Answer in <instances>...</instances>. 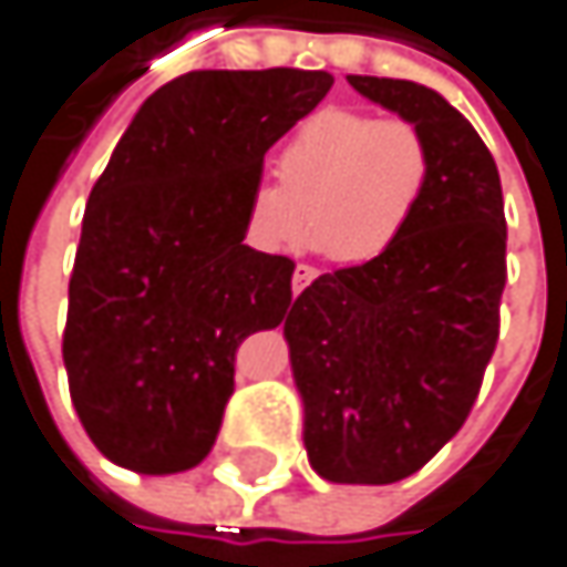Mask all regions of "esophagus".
Wrapping results in <instances>:
<instances>
[{
	"label": "esophagus",
	"instance_id": "1",
	"mask_svg": "<svg viewBox=\"0 0 567 567\" xmlns=\"http://www.w3.org/2000/svg\"><path fill=\"white\" fill-rule=\"evenodd\" d=\"M315 276H318V272H315L311 266H295V276H291V291L298 295L305 285H311V279H315Z\"/></svg>",
	"mask_w": 567,
	"mask_h": 567
}]
</instances>
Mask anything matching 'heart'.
<instances>
[{
  "mask_svg": "<svg viewBox=\"0 0 567 567\" xmlns=\"http://www.w3.org/2000/svg\"><path fill=\"white\" fill-rule=\"evenodd\" d=\"M436 176L423 127L354 107H324L298 124L279 154V183L259 179L246 196L249 239L282 252L305 233L338 266L384 259L413 223Z\"/></svg>",
  "mask_w": 567,
  "mask_h": 567,
  "instance_id": "b5f03b06",
  "label": "heart"
}]
</instances>
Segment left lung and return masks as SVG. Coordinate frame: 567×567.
<instances>
[{
  "mask_svg": "<svg viewBox=\"0 0 567 567\" xmlns=\"http://www.w3.org/2000/svg\"><path fill=\"white\" fill-rule=\"evenodd\" d=\"M348 84L423 127L436 176L394 249L318 276L282 331L311 470L388 486L430 463L473 410L499 338L506 213L489 147L440 91L371 74Z\"/></svg>",
  "mask_w": 567,
  "mask_h": 567,
  "instance_id": "obj_1",
  "label": "left lung"
}]
</instances>
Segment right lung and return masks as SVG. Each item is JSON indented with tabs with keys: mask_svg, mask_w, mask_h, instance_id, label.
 Returning a JSON list of instances; mask_svg holds the SVG:
<instances>
[{
	"mask_svg": "<svg viewBox=\"0 0 567 567\" xmlns=\"http://www.w3.org/2000/svg\"><path fill=\"white\" fill-rule=\"evenodd\" d=\"M328 71H189L154 91L94 183L61 358L91 443L144 476L216 443L243 338L291 308L295 262L246 246L269 147L331 91Z\"/></svg>",
	"mask_w": 567,
	"mask_h": 567,
	"instance_id": "add662e5",
	"label": "right lung"
}]
</instances>
